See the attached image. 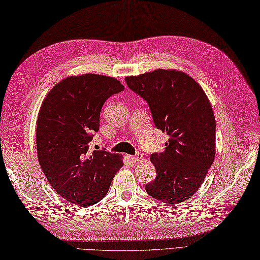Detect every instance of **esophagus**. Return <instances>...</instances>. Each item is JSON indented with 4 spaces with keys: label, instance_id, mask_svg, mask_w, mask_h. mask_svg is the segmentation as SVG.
<instances>
[{
    "label": "esophagus",
    "instance_id": "1",
    "mask_svg": "<svg viewBox=\"0 0 260 260\" xmlns=\"http://www.w3.org/2000/svg\"><path fill=\"white\" fill-rule=\"evenodd\" d=\"M131 160H134V161H139L142 157V154H140V153H137V154H135V155H130L129 156Z\"/></svg>",
    "mask_w": 260,
    "mask_h": 260
}]
</instances>
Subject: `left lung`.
<instances>
[{
  "mask_svg": "<svg viewBox=\"0 0 260 260\" xmlns=\"http://www.w3.org/2000/svg\"><path fill=\"white\" fill-rule=\"evenodd\" d=\"M124 80L147 101L156 128L169 136L166 150L151 155L156 176L145 191L168 204L187 200L215 159L216 123L210 101L198 82L178 71L155 69Z\"/></svg>",
  "mask_w": 260,
  "mask_h": 260,
  "instance_id": "1",
  "label": "left lung"
}]
</instances>
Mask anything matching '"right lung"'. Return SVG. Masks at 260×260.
<instances>
[{
  "label": "right lung",
  "mask_w": 260,
  "mask_h": 260,
  "mask_svg": "<svg viewBox=\"0 0 260 260\" xmlns=\"http://www.w3.org/2000/svg\"><path fill=\"white\" fill-rule=\"evenodd\" d=\"M123 89L115 78L86 74L62 79L44 99L37 117V156L49 184L66 201L98 203L123 166L120 155L105 148L89 149L106 100Z\"/></svg>",
  "instance_id": "right-lung-1"
}]
</instances>
